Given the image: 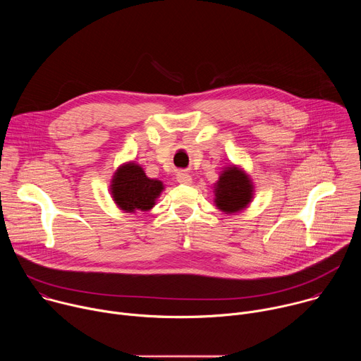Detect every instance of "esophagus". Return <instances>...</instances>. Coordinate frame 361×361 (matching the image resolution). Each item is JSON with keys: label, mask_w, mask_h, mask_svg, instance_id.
Returning a JSON list of instances; mask_svg holds the SVG:
<instances>
[{"label": "esophagus", "mask_w": 361, "mask_h": 361, "mask_svg": "<svg viewBox=\"0 0 361 361\" xmlns=\"http://www.w3.org/2000/svg\"><path fill=\"white\" fill-rule=\"evenodd\" d=\"M177 181L181 184H191V176L180 171V173H177Z\"/></svg>", "instance_id": "obj_1"}]
</instances>
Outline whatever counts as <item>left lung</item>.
Here are the masks:
<instances>
[{
	"label": "left lung",
	"instance_id": "obj_1",
	"mask_svg": "<svg viewBox=\"0 0 361 361\" xmlns=\"http://www.w3.org/2000/svg\"><path fill=\"white\" fill-rule=\"evenodd\" d=\"M254 187L250 177L238 167H226L214 185L216 207L226 214L244 210L252 198Z\"/></svg>",
	"mask_w": 361,
	"mask_h": 361
}]
</instances>
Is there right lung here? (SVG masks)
Masks as SVG:
<instances>
[{
    "label": "right lung",
    "instance_id": "1",
    "mask_svg": "<svg viewBox=\"0 0 361 361\" xmlns=\"http://www.w3.org/2000/svg\"><path fill=\"white\" fill-rule=\"evenodd\" d=\"M111 195L118 207L126 213L148 212L154 207L164 185L160 180L148 178L135 163L118 167L111 180Z\"/></svg>",
    "mask_w": 361,
    "mask_h": 361
}]
</instances>
